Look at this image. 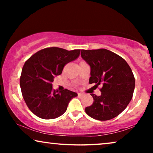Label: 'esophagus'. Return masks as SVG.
<instances>
[{"label":"esophagus","instance_id":"esophagus-1","mask_svg":"<svg viewBox=\"0 0 153 153\" xmlns=\"http://www.w3.org/2000/svg\"><path fill=\"white\" fill-rule=\"evenodd\" d=\"M83 96V94H81V93H78V97H81Z\"/></svg>","mask_w":153,"mask_h":153}]
</instances>
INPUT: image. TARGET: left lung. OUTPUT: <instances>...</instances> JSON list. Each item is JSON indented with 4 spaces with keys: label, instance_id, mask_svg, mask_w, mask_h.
<instances>
[{
    "label": "left lung",
    "instance_id": "8db88e82",
    "mask_svg": "<svg viewBox=\"0 0 153 153\" xmlns=\"http://www.w3.org/2000/svg\"><path fill=\"white\" fill-rule=\"evenodd\" d=\"M81 56L91 67L89 83L102 84V94H91L93 104L85 108L98 120H108L122 113L132 98L135 79L130 67L118 54L105 49L81 50Z\"/></svg>",
    "mask_w": 153,
    "mask_h": 153
}]
</instances>
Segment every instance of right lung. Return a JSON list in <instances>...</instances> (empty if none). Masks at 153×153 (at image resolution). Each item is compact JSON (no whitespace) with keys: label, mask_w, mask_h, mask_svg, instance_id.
<instances>
[{"label":"right lung","mask_w":153,"mask_h":153,"mask_svg":"<svg viewBox=\"0 0 153 153\" xmlns=\"http://www.w3.org/2000/svg\"><path fill=\"white\" fill-rule=\"evenodd\" d=\"M80 49L72 51L49 47L37 51L24 63L20 87L29 109L39 118L53 119L66 111L69 102L77 93L68 89L52 88L54 76L61 74L67 63L76 59Z\"/></svg>","instance_id":"obj_1"}]
</instances>
